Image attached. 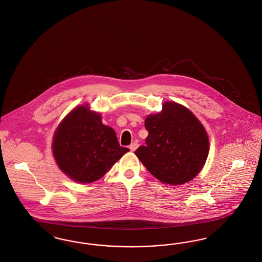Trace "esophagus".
Segmentation results:
<instances>
[{"label": "esophagus", "instance_id": "34e87169", "mask_svg": "<svg viewBox=\"0 0 262 262\" xmlns=\"http://www.w3.org/2000/svg\"><path fill=\"white\" fill-rule=\"evenodd\" d=\"M137 147H138V143H137V142H134V143H132V144L129 145V149H130L132 152H134V151H136Z\"/></svg>", "mask_w": 262, "mask_h": 262}]
</instances>
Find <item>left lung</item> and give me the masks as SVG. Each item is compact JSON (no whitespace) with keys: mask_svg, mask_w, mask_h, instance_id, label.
<instances>
[{"mask_svg":"<svg viewBox=\"0 0 262 262\" xmlns=\"http://www.w3.org/2000/svg\"><path fill=\"white\" fill-rule=\"evenodd\" d=\"M146 145L136 155L161 182L180 185L195 178L209 154V137L205 127L189 109L166 101L160 113L147 116Z\"/></svg>","mask_w":262,"mask_h":262,"instance_id":"obj_1","label":"left lung"}]
</instances>
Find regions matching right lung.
<instances>
[{
	"mask_svg": "<svg viewBox=\"0 0 262 262\" xmlns=\"http://www.w3.org/2000/svg\"><path fill=\"white\" fill-rule=\"evenodd\" d=\"M129 149L120 146L114 129L88 104L76 107L53 136V156L63 172L76 182L91 183L102 178Z\"/></svg>",
	"mask_w": 262,
	"mask_h": 262,
	"instance_id": "right-lung-1",
	"label": "right lung"
}]
</instances>
